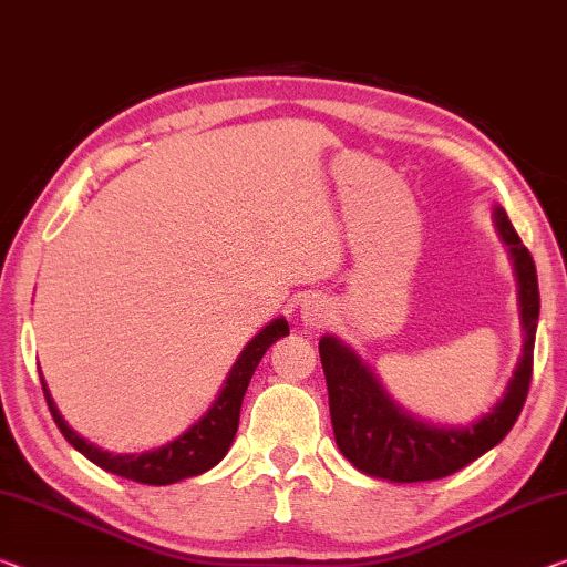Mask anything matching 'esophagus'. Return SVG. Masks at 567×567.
Masks as SVG:
<instances>
[{"label":"esophagus","mask_w":567,"mask_h":567,"mask_svg":"<svg viewBox=\"0 0 567 567\" xmlns=\"http://www.w3.org/2000/svg\"><path fill=\"white\" fill-rule=\"evenodd\" d=\"M301 319L303 324L309 327H324L329 319H332V309H329V303L324 299H307L301 303Z\"/></svg>","instance_id":"obj_1"}]
</instances>
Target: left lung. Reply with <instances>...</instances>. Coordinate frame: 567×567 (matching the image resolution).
Here are the masks:
<instances>
[{"mask_svg": "<svg viewBox=\"0 0 567 567\" xmlns=\"http://www.w3.org/2000/svg\"><path fill=\"white\" fill-rule=\"evenodd\" d=\"M499 233L517 278L522 319V354L502 398L466 425L431 423L408 413L382 385L378 374L350 344L334 334L319 339V357L329 390L334 441L357 472L395 484L433 482L472 464L492 451L519 417L533 378L535 332L539 319V289L535 260L522 246L504 207L494 205Z\"/></svg>", "mask_w": 567, "mask_h": 567, "instance_id": "1", "label": "left lung"}]
</instances>
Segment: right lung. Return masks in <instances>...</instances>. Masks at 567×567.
<instances>
[{"label":"right lung","instance_id":"right-lung-1","mask_svg":"<svg viewBox=\"0 0 567 567\" xmlns=\"http://www.w3.org/2000/svg\"><path fill=\"white\" fill-rule=\"evenodd\" d=\"M289 334V321L278 317L260 329V332L243 347L238 360L225 378L220 393L213 400V405L207 408V413L199 417L197 423L189 425L185 433H179L177 439L156 446L152 451H142V454H113V451H103L95 443L85 441L83 435H78L71 425L65 423V417L60 415L55 400H52L50 390L42 378V390H45V400L50 405V413L55 417L60 433L65 435V441L71 443L75 451L93 461L95 466H101L103 472H111L116 476L132 478L138 484H152V486H167L182 478L199 476L210 472L228 454L230 443L235 439L240 421V405L243 395H246L248 382L254 378L260 357L266 354L268 347L278 339Z\"/></svg>","mask_w":567,"mask_h":567}]
</instances>
